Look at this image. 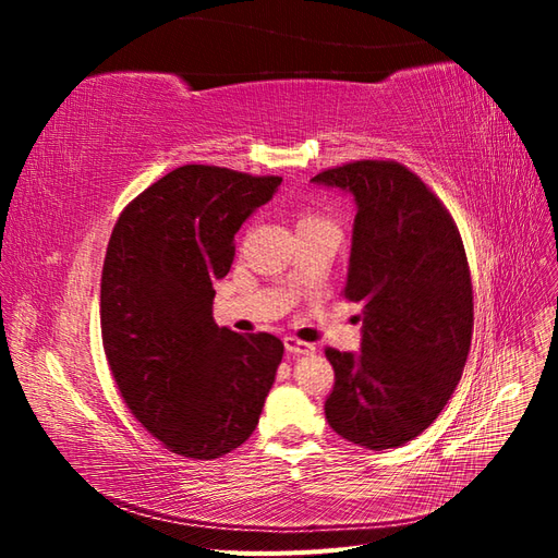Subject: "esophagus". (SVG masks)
I'll return each mask as SVG.
<instances>
[{
	"instance_id": "34e87169",
	"label": "esophagus",
	"mask_w": 558,
	"mask_h": 558,
	"mask_svg": "<svg viewBox=\"0 0 558 558\" xmlns=\"http://www.w3.org/2000/svg\"><path fill=\"white\" fill-rule=\"evenodd\" d=\"M283 347H286V351L291 353V356H302V353H314V344L302 342V340H298V337H283Z\"/></svg>"
}]
</instances>
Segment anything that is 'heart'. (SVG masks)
<instances>
[{
    "mask_svg": "<svg viewBox=\"0 0 558 558\" xmlns=\"http://www.w3.org/2000/svg\"><path fill=\"white\" fill-rule=\"evenodd\" d=\"M307 221H320V216L316 214V211H310V209H305L300 214V221L298 223H307Z\"/></svg>",
    "mask_w": 558,
    "mask_h": 558,
    "instance_id": "heart-1",
    "label": "heart"
}]
</instances>
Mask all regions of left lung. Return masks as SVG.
Wrapping results in <instances>:
<instances>
[{
	"label": "left lung",
	"instance_id": "obj_1",
	"mask_svg": "<svg viewBox=\"0 0 558 558\" xmlns=\"http://www.w3.org/2000/svg\"><path fill=\"white\" fill-rule=\"evenodd\" d=\"M312 181L359 205L344 298L363 302L361 353L326 349V418L344 440L391 449L445 410L472 340V279L449 209L410 167L353 160Z\"/></svg>",
	"mask_w": 558,
	"mask_h": 558
}]
</instances>
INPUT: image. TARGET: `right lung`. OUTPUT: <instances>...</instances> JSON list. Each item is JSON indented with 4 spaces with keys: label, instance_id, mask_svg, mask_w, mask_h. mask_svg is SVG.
I'll return each mask as SVG.
<instances>
[{
    "label": "right lung",
    "instance_id": "obj_1",
    "mask_svg": "<svg viewBox=\"0 0 558 558\" xmlns=\"http://www.w3.org/2000/svg\"><path fill=\"white\" fill-rule=\"evenodd\" d=\"M281 177L183 165L118 216L99 289L102 344L128 410L185 459L209 461L258 426L283 356L279 337L214 320V281L230 272L234 232Z\"/></svg>",
    "mask_w": 558,
    "mask_h": 558
}]
</instances>
